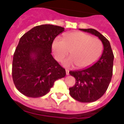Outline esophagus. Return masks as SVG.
Segmentation results:
<instances>
[{"mask_svg": "<svg viewBox=\"0 0 124 124\" xmlns=\"http://www.w3.org/2000/svg\"><path fill=\"white\" fill-rule=\"evenodd\" d=\"M66 73L67 75H69V70H66Z\"/></svg>", "mask_w": 124, "mask_h": 124, "instance_id": "obj_1", "label": "esophagus"}]
</instances>
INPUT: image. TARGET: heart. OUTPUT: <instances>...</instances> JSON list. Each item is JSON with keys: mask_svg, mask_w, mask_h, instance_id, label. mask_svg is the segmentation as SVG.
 <instances>
[{"mask_svg": "<svg viewBox=\"0 0 124 124\" xmlns=\"http://www.w3.org/2000/svg\"><path fill=\"white\" fill-rule=\"evenodd\" d=\"M102 42L96 38L80 31L66 33L57 37L52 43V51L55 58L61 62L69 53L72 55L62 62L65 67L77 65L79 68L89 67L93 64L102 52Z\"/></svg>", "mask_w": 124, "mask_h": 124, "instance_id": "obj_1", "label": "heart"}]
</instances>
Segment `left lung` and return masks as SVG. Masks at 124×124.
Instances as JSON below:
<instances>
[{
	"label": "left lung",
	"instance_id": "1",
	"mask_svg": "<svg viewBox=\"0 0 124 124\" xmlns=\"http://www.w3.org/2000/svg\"><path fill=\"white\" fill-rule=\"evenodd\" d=\"M98 37L102 41L103 52L100 59L90 67L79 70L70 71L76 83L69 88L73 98L81 102H92L100 99L106 92L113 74L114 55L108 40L94 29H79Z\"/></svg>",
	"mask_w": 124,
	"mask_h": 124
}]
</instances>
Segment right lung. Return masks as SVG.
Instances as JSON below:
<instances>
[{"label":"right lung","instance_id":"obj_1","mask_svg":"<svg viewBox=\"0 0 124 124\" xmlns=\"http://www.w3.org/2000/svg\"><path fill=\"white\" fill-rule=\"evenodd\" d=\"M64 28L52 24L37 26L19 40L13 56L12 76L17 90L31 98L47 94L66 70L53 58L52 45Z\"/></svg>","mask_w":124,"mask_h":124}]
</instances>
